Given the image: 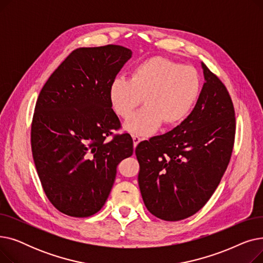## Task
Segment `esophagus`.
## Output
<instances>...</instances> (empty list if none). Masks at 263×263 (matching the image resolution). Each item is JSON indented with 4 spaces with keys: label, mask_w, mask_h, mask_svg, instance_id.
I'll use <instances>...</instances> for the list:
<instances>
[{
    "label": "esophagus",
    "mask_w": 263,
    "mask_h": 263,
    "mask_svg": "<svg viewBox=\"0 0 263 263\" xmlns=\"http://www.w3.org/2000/svg\"><path fill=\"white\" fill-rule=\"evenodd\" d=\"M132 140H133V145H134V147H136L137 144H139V143L142 141L141 137L137 136V135H132Z\"/></svg>",
    "instance_id": "1"
}]
</instances>
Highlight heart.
I'll use <instances>...</instances> for the list:
<instances>
[{
  "mask_svg": "<svg viewBox=\"0 0 263 263\" xmlns=\"http://www.w3.org/2000/svg\"><path fill=\"white\" fill-rule=\"evenodd\" d=\"M200 78L193 67L164 58H151L134 67L130 80L110 83L108 98L114 112L127 119L144 99L145 107L124 123L131 134L148 136L163 122L174 126L182 121L196 102Z\"/></svg>",
  "mask_w": 263,
  "mask_h": 263,
  "instance_id": "obj_1",
  "label": "heart"
}]
</instances>
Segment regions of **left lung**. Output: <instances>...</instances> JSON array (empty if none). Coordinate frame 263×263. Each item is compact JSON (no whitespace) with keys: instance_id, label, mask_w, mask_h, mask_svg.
Returning a JSON list of instances; mask_svg holds the SVG:
<instances>
[{"instance_id":"1","label":"left lung","mask_w":263,"mask_h":263,"mask_svg":"<svg viewBox=\"0 0 263 263\" xmlns=\"http://www.w3.org/2000/svg\"><path fill=\"white\" fill-rule=\"evenodd\" d=\"M201 67L205 82L191 114L172 131L135 148L146 208L170 222L195 214L210 199L233 149L236 117L230 95L208 67Z\"/></svg>"}]
</instances>
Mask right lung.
<instances>
[{"instance_id": "add662e5", "label": "right lung", "mask_w": 263, "mask_h": 263, "mask_svg": "<svg viewBox=\"0 0 263 263\" xmlns=\"http://www.w3.org/2000/svg\"><path fill=\"white\" fill-rule=\"evenodd\" d=\"M131 57L130 49L117 45L76 49L38 96L31 128L33 159L48 199L66 215L98 212L117 165L133 154L128 133L104 142L120 128L108 88Z\"/></svg>"}]
</instances>
